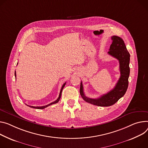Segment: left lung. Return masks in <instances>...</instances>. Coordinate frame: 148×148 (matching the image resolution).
<instances>
[{
    "mask_svg": "<svg viewBox=\"0 0 148 148\" xmlns=\"http://www.w3.org/2000/svg\"><path fill=\"white\" fill-rule=\"evenodd\" d=\"M112 43L110 47L108 53L118 60L120 72V77L114 88L99 98L91 99L85 96L82 82L80 84V95L84 100L90 104L101 107L110 106L115 104L125 95L129 84L130 53L127 50L123 40L120 37L114 35L112 36Z\"/></svg>",
    "mask_w": 148,
    "mask_h": 148,
    "instance_id": "8db88e82",
    "label": "left lung"
}]
</instances>
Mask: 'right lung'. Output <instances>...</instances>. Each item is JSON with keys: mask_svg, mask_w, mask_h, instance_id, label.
<instances>
[{"mask_svg": "<svg viewBox=\"0 0 148 148\" xmlns=\"http://www.w3.org/2000/svg\"><path fill=\"white\" fill-rule=\"evenodd\" d=\"M15 77H16V71L15 72ZM65 84H66V83H65L62 85V87H61V90H60V95H59V97H58V98L56 101H53V102L51 103H49V104H47V105H46V106H41V107H38V106H37V107H35V106H28V105H27V106H28L29 107H32V108H34V109H43L46 108V107H48V106H51V105H52V104H56V103H58V102L59 101V100H60V98H61V92H62V89H63V88L64 87V86H65Z\"/></svg>", "mask_w": 148, "mask_h": 148, "instance_id": "add662e5", "label": "right lung"}]
</instances>
